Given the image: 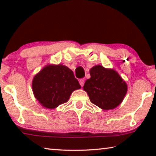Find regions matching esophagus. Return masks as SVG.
<instances>
[{"mask_svg": "<svg viewBox=\"0 0 156 156\" xmlns=\"http://www.w3.org/2000/svg\"><path fill=\"white\" fill-rule=\"evenodd\" d=\"M80 84L81 85V87H83L84 84V79H81L80 80Z\"/></svg>", "mask_w": 156, "mask_h": 156, "instance_id": "obj_1", "label": "esophagus"}]
</instances>
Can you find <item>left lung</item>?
<instances>
[{
    "instance_id": "8db88e82",
    "label": "left lung",
    "mask_w": 156,
    "mask_h": 156,
    "mask_svg": "<svg viewBox=\"0 0 156 156\" xmlns=\"http://www.w3.org/2000/svg\"><path fill=\"white\" fill-rule=\"evenodd\" d=\"M91 77L84 83L83 89L87 91L91 103L101 109L116 108L126 94V83L114 69L95 65L89 70Z\"/></svg>"
}]
</instances>
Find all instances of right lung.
I'll use <instances>...</instances> for the list:
<instances>
[{
  "instance_id": "right-lung-1",
  "label": "right lung",
  "mask_w": 156,
  "mask_h": 156,
  "mask_svg": "<svg viewBox=\"0 0 156 156\" xmlns=\"http://www.w3.org/2000/svg\"><path fill=\"white\" fill-rule=\"evenodd\" d=\"M32 87L39 103L53 109L67 102L72 93L81 86L69 68L62 65H48L34 76Z\"/></svg>"
}]
</instances>
